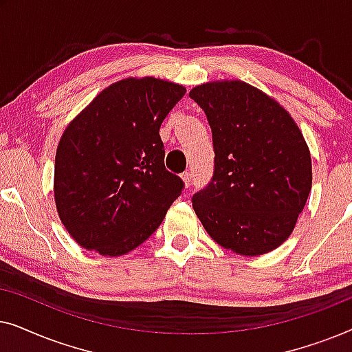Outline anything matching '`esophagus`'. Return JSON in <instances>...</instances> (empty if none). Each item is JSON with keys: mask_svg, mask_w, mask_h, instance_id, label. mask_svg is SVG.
<instances>
[{"mask_svg": "<svg viewBox=\"0 0 352 352\" xmlns=\"http://www.w3.org/2000/svg\"><path fill=\"white\" fill-rule=\"evenodd\" d=\"M181 177H182V181H184V186L186 187H190L192 186V173L190 171H186Z\"/></svg>", "mask_w": 352, "mask_h": 352, "instance_id": "1", "label": "esophagus"}]
</instances>
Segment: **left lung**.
I'll return each instance as SVG.
<instances>
[{"label": "left lung", "mask_w": 352, "mask_h": 352, "mask_svg": "<svg viewBox=\"0 0 352 352\" xmlns=\"http://www.w3.org/2000/svg\"><path fill=\"white\" fill-rule=\"evenodd\" d=\"M213 133L214 173L192 199L221 247L243 256L272 252L290 237L312 186L311 153L277 100L240 80L195 86Z\"/></svg>", "instance_id": "1"}]
</instances>
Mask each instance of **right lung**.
I'll list each match as a JSON object with an SVG mask.
<instances>
[{"label":"right lung","mask_w":352,"mask_h":352,"mask_svg":"<svg viewBox=\"0 0 352 352\" xmlns=\"http://www.w3.org/2000/svg\"><path fill=\"white\" fill-rule=\"evenodd\" d=\"M186 88L124 78L72 120L56 152L59 218L80 247L122 256L162 224L184 182L165 168L160 126Z\"/></svg>","instance_id":"obj_1"}]
</instances>
